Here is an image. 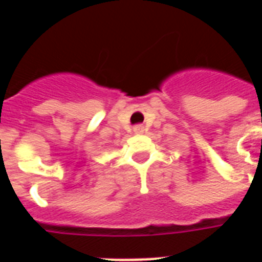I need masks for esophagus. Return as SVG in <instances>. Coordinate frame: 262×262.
<instances>
[{"instance_id":"esophagus-1","label":"esophagus","mask_w":262,"mask_h":262,"mask_svg":"<svg viewBox=\"0 0 262 262\" xmlns=\"http://www.w3.org/2000/svg\"><path fill=\"white\" fill-rule=\"evenodd\" d=\"M134 133L138 134V135H139V134H143V133H144V127L140 126V124H138V126L134 127Z\"/></svg>"}]
</instances>
